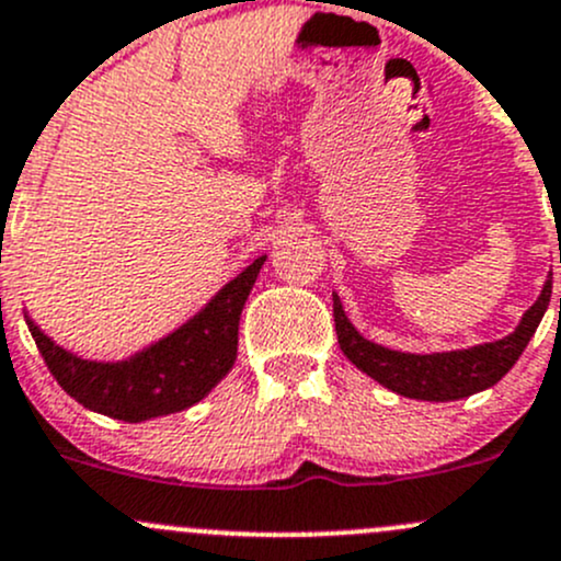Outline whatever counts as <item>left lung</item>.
<instances>
[{
    "label": "left lung",
    "mask_w": 561,
    "mask_h": 561,
    "mask_svg": "<svg viewBox=\"0 0 561 561\" xmlns=\"http://www.w3.org/2000/svg\"><path fill=\"white\" fill-rule=\"evenodd\" d=\"M561 261V255H559ZM548 300H551V279L543 285V293L535 300L533 309L522 317L518 325L508 339L494 341V344H481L473 350L462 352H440V355H403V352L385 350L379 344H370L352 328L341 309L339 296H333V317L335 333H339V346L363 374L385 385L392 392L405 394L416 400H446L468 398V394L481 392V389L497 385L518 357L524 346L529 344L533 333L543 320ZM561 309V298H559Z\"/></svg>",
    "instance_id": "1"
}]
</instances>
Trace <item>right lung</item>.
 Returning a JSON list of instances; mask_svg holds the SVG:
<instances>
[{
  "label": "right lung",
  "mask_w": 561,
  "mask_h": 561,
  "mask_svg": "<svg viewBox=\"0 0 561 561\" xmlns=\"http://www.w3.org/2000/svg\"><path fill=\"white\" fill-rule=\"evenodd\" d=\"M265 257L228 282L196 320L126 363H88L26 320L53 379L85 409L123 422L176 414L204 398L233 368L239 317Z\"/></svg>",
  "instance_id": "right-lung-1"
}]
</instances>
